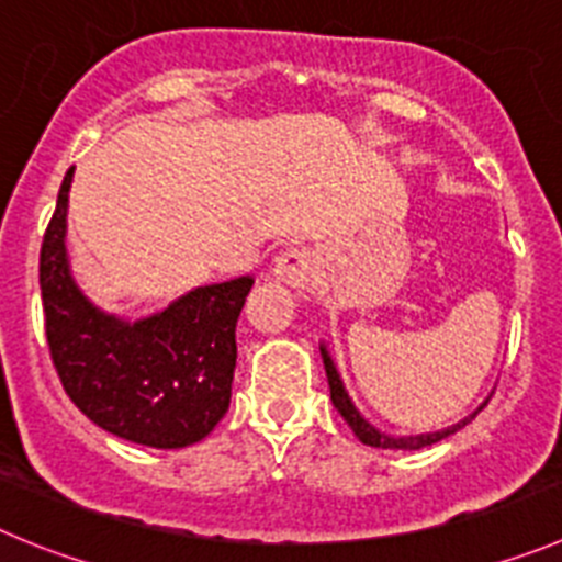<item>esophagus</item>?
I'll return each mask as SVG.
<instances>
[{"mask_svg": "<svg viewBox=\"0 0 562 562\" xmlns=\"http://www.w3.org/2000/svg\"><path fill=\"white\" fill-rule=\"evenodd\" d=\"M316 277V257L307 249H285L274 260V280L288 288H307Z\"/></svg>", "mask_w": 562, "mask_h": 562, "instance_id": "34e87169", "label": "esophagus"}]
</instances>
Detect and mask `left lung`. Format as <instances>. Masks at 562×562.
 Returning <instances> with one entry per match:
<instances>
[{
	"label": "left lung",
	"instance_id": "left-lung-1",
	"mask_svg": "<svg viewBox=\"0 0 562 562\" xmlns=\"http://www.w3.org/2000/svg\"><path fill=\"white\" fill-rule=\"evenodd\" d=\"M322 360H324V369H327L329 396H333V405H335V411H338L340 416H344V422L349 424V427H352V432L358 435L360 440H363L366 447H376V449H424V447H432V443H438V440L449 438V435H454V432H458V429H463L465 424H469L471 418H474L476 413H480L482 407L487 405V402H485V405H482L480 411H476V413H471V416H465L463 422L452 424V427L440 429V432H427V435H407V438H393V435H385V432H380V429H376V427H371V424L366 422L363 416H360V413H358V407H355V405H352V400H349V393H346V387H344V380H340L338 369H335L333 358H329L327 346H322Z\"/></svg>",
	"mask_w": 562,
	"mask_h": 562
}]
</instances>
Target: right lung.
I'll return each mask as SVG.
<instances>
[{
	"mask_svg": "<svg viewBox=\"0 0 562 562\" xmlns=\"http://www.w3.org/2000/svg\"><path fill=\"white\" fill-rule=\"evenodd\" d=\"M41 244V299L57 376L97 427L140 447H191L229 407L244 302L255 280L204 285L162 313L130 324L99 311L77 288L66 257L68 188Z\"/></svg>",
	"mask_w": 562,
	"mask_h": 562,
	"instance_id": "right-lung-1",
	"label": "right lung"
}]
</instances>
